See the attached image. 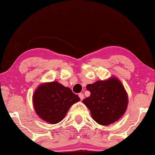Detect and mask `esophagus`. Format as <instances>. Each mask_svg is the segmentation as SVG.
<instances>
[{
  "label": "esophagus",
  "instance_id": "esophagus-1",
  "mask_svg": "<svg viewBox=\"0 0 155 155\" xmlns=\"http://www.w3.org/2000/svg\"><path fill=\"white\" fill-rule=\"evenodd\" d=\"M78 97H80V99L81 100H84V94L83 93H79V94H78Z\"/></svg>",
  "mask_w": 155,
  "mask_h": 155
}]
</instances>
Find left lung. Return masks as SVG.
<instances>
[{"label": "left lung", "instance_id": "obj_1", "mask_svg": "<svg viewBox=\"0 0 155 155\" xmlns=\"http://www.w3.org/2000/svg\"><path fill=\"white\" fill-rule=\"evenodd\" d=\"M86 89L91 92V95L83 102L98 124L108 125L123 115L127 107L128 97L123 85L116 78L88 84Z\"/></svg>", "mask_w": 155, "mask_h": 155}]
</instances>
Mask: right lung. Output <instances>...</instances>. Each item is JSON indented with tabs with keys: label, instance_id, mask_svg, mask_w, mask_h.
<instances>
[{
	"label": "right lung",
	"instance_id": "add662e5",
	"mask_svg": "<svg viewBox=\"0 0 155 155\" xmlns=\"http://www.w3.org/2000/svg\"><path fill=\"white\" fill-rule=\"evenodd\" d=\"M33 98L37 114L50 124L61 122L71 106L80 100L70 88L56 81L40 85Z\"/></svg>",
	"mask_w": 155,
	"mask_h": 155
}]
</instances>
